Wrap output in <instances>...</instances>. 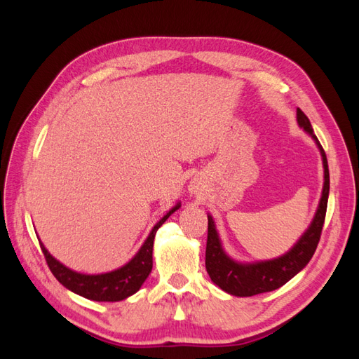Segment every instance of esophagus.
I'll return each mask as SVG.
<instances>
[{"instance_id":"1","label":"esophagus","mask_w":359,"mask_h":359,"mask_svg":"<svg viewBox=\"0 0 359 359\" xmlns=\"http://www.w3.org/2000/svg\"><path fill=\"white\" fill-rule=\"evenodd\" d=\"M191 190H193V191H196V189H191Z\"/></svg>"}]
</instances>
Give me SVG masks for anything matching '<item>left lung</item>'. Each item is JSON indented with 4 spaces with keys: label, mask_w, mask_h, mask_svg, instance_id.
<instances>
[{
    "label": "left lung",
    "mask_w": 359,
    "mask_h": 359,
    "mask_svg": "<svg viewBox=\"0 0 359 359\" xmlns=\"http://www.w3.org/2000/svg\"><path fill=\"white\" fill-rule=\"evenodd\" d=\"M297 121L304 132L309 133L316 142L323 163V189L316 214L309 229L301 235L293 247L280 257L259 262H238L224 252L219 232L215 229L212 217L208 214V241H206L205 266L212 283L233 297H253L259 293L276 290L286 285L301 269L310 262L320 240L322 227L327 214L330 194V170L325 151L313 133V127L299 107L297 109Z\"/></svg>",
    "instance_id": "1"
}]
</instances>
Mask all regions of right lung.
Masks as SVG:
<instances>
[{
    "instance_id": "right-lung-1",
    "label": "right lung",
    "mask_w": 359,
    "mask_h": 359,
    "mask_svg": "<svg viewBox=\"0 0 359 359\" xmlns=\"http://www.w3.org/2000/svg\"><path fill=\"white\" fill-rule=\"evenodd\" d=\"M181 203L178 202L173 208H170L166 215H163L160 222L156 223V226L151 229L149 235L144 244L140 245L139 252L128 260L126 265L121 268L109 271V273L103 274H82L78 271H73L62 265L60 260L53 257L48 248L43 245V243L39 240L41 252L46 257V262L52 274L60 283L74 292L78 295L91 299V301H99V302H115V301H123L128 297H132L136 293L140 286L144 285V281L148 278L151 269H153V247H154V238L158 227L165 223L169 215L180 210Z\"/></svg>"
}]
</instances>
